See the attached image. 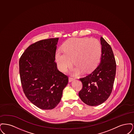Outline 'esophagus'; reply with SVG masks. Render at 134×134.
I'll return each instance as SVG.
<instances>
[{"mask_svg": "<svg viewBox=\"0 0 134 134\" xmlns=\"http://www.w3.org/2000/svg\"><path fill=\"white\" fill-rule=\"evenodd\" d=\"M74 79H73V78H71V77H69V82H72L73 81H74Z\"/></svg>", "mask_w": 134, "mask_h": 134, "instance_id": "34e87169", "label": "esophagus"}]
</instances>
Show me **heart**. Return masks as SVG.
Wrapping results in <instances>:
<instances>
[{
  "instance_id": "obj_1",
  "label": "heart",
  "mask_w": 134,
  "mask_h": 134,
  "mask_svg": "<svg viewBox=\"0 0 134 134\" xmlns=\"http://www.w3.org/2000/svg\"><path fill=\"white\" fill-rule=\"evenodd\" d=\"M63 51L58 50L55 60L58 68L65 72L73 63L75 66L71 70L74 76L79 75L83 71L89 72L94 70L102 56V48L96 38L85 37L70 38L63 45Z\"/></svg>"
}]
</instances>
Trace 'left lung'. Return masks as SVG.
Segmentation results:
<instances>
[{
	"mask_svg": "<svg viewBox=\"0 0 134 134\" xmlns=\"http://www.w3.org/2000/svg\"><path fill=\"white\" fill-rule=\"evenodd\" d=\"M102 56L97 67L88 76L80 78L83 88L79 96L90 106L101 104L111 93L116 72V63L113 51L105 40L100 37Z\"/></svg>",
	"mask_w": 134,
	"mask_h": 134,
	"instance_id": "1",
	"label": "left lung"
}]
</instances>
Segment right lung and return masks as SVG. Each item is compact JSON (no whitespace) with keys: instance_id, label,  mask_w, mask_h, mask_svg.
Here are the masks:
<instances>
[{"instance_id":"add662e5","label":"right lung","mask_w":134,"mask_h":134,"mask_svg":"<svg viewBox=\"0 0 134 134\" xmlns=\"http://www.w3.org/2000/svg\"><path fill=\"white\" fill-rule=\"evenodd\" d=\"M59 38L38 41L30 45L19 59V74L27 99L38 108L52 109L60 102L68 82L58 69L55 53Z\"/></svg>"}]
</instances>
